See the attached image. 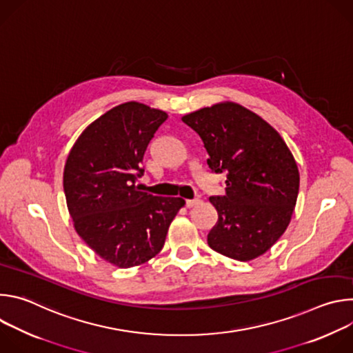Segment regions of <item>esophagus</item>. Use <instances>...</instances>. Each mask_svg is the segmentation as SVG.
I'll use <instances>...</instances> for the list:
<instances>
[{
	"label": "esophagus",
	"mask_w": 353,
	"mask_h": 353,
	"mask_svg": "<svg viewBox=\"0 0 353 353\" xmlns=\"http://www.w3.org/2000/svg\"><path fill=\"white\" fill-rule=\"evenodd\" d=\"M198 204H201V199H198V198H195V199H187V201H185L187 208H192V207H195V205H198Z\"/></svg>",
	"instance_id": "34e87169"
}]
</instances>
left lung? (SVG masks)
I'll return each instance as SVG.
<instances>
[{"instance_id": "obj_1", "label": "left lung", "mask_w": 353, "mask_h": 353, "mask_svg": "<svg viewBox=\"0 0 353 353\" xmlns=\"http://www.w3.org/2000/svg\"><path fill=\"white\" fill-rule=\"evenodd\" d=\"M204 142L215 173H226L225 194L210 196L218 222L208 233L216 253L254 260L290 223L299 194V169L279 132L241 105L221 102L181 117Z\"/></svg>"}]
</instances>
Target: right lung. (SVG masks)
<instances>
[{
	"label": "right lung",
	"mask_w": 353,
	"mask_h": 353,
	"mask_svg": "<svg viewBox=\"0 0 353 353\" xmlns=\"http://www.w3.org/2000/svg\"><path fill=\"white\" fill-rule=\"evenodd\" d=\"M166 119V112L143 103L119 105L82 131L65 161L63 184L74 228L119 268L154 259L185 205L180 196H155L135 185L148 143Z\"/></svg>",
	"instance_id": "1"
}]
</instances>
